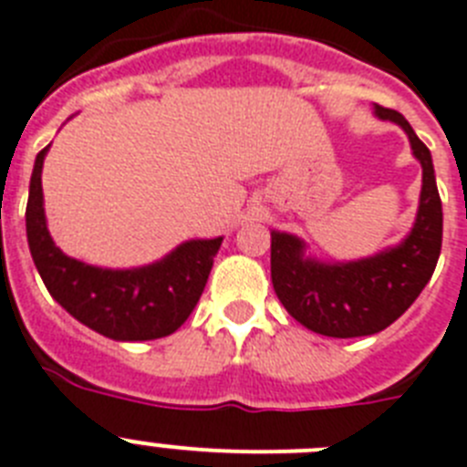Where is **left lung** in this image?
<instances>
[{
  "label": "left lung",
  "mask_w": 467,
  "mask_h": 467,
  "mask_svg": "<svg viewBox=\"0 0 467 467\" xmlns=\"http://www.w3.org/2000/svg\"><path fill=\"white\" fill-rule=\"evenodd\" d=\"M377 117L399 123L422 164L420 210L410 236L399 248L346 265H319L303 257V243L272 231V284L281 306L300 325L322 337H369L387 329L413 306L441 253V198L430 150L399 111L377 104Z\"/></svg>",
  "instance_id": "1"
}]
</instances>
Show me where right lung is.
<instances>
[{
    "label": "right lung",
    "instance_id": "1",
    "mask_svg": "<svg viewBox=\"0 0 467 467\" xmlns=\"http://www.w3.org/2000/svg\"><path fill=\"white\" fill-rule=\"evenodd\" d=\"M37 152L26 207L30 255L52 298L73 317L117 341H150L179 329L205 291L222 238L188 241L164 260L140 269H99L73 260L54 245L42 207V161Z\"/></svg>",
    "mask_w": 467,
    "mask_h": 467
}]
</instances>
